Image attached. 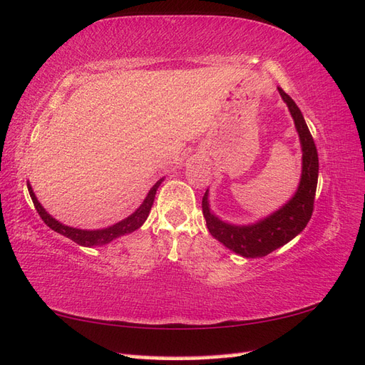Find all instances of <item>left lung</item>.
I'll use <instances>...</instances> for the list:
<instances>
[{
  "label": "left lung",
  "instance_id": "1",
  "mask_svg": "<svg viewBox=\"0 0 365 365\" xmlns=\"http://www.w3.org/2000/svg\"><path fill=\"white\" fill-rule=\"evenodd\" d=\"M279 95L289 107L295 129L299 132L302 144V179L294 197L277 210L275 213L261 219L252 225H233L221 221L211 213L208 203V190L202 197V213L207 221V228L213 238L222 242L227 249L245 258L266 257L270 252L282 247L294 240L309 222L319 177V157L312 135L304 118L292 98L278 87Z\"/></svg>",
  "mask_w": 365,
  "mask_h": 365
}]
</instances>
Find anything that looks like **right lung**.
<instances>
[{
    "label": "right lung",
    "mask_w": 365,
    "mask_h": 365,
    "mask_svg": "<svg viewBox=\"0 0 365 365\" xmlns=\"http://www.w3.org/2000/svg\"><path fill=\"white\" fill-rule=\"evenodd\" d=\"M162 182H163V179H160L154 186H152L150 191L148 192L146 199L143 200L140 208L135 211V213H132L129 217L123 219L121 222H116L115 225H110L107 228H101V230H81V228H73V227L61 224L58 221H56L53 216L48 215L46 210L40 205V202L37 200L36 194H34L29 183H28V190L31 194V199L34 202V207H36L37 213L41 217V221H43L49 228H53L54 232L66 236V238H70L76 244L83 245V247H93V245L108 244L110 241H113L115 238H120V236H123V235L138 230V228L144 224V221H146L149 216L152 203H154V199H155V192Z\"/></svg>",
    "instance_id": "obj_1"
}]
</instances>
